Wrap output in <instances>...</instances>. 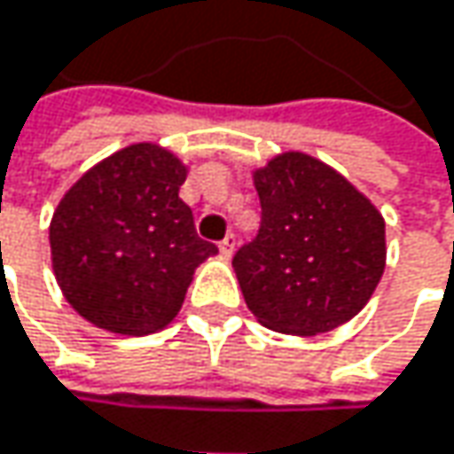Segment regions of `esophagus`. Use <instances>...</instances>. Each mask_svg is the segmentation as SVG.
<instances>
[{"mask_svg": "<svg viewBox=\"0 0 454 454\" xmlns=\"http://www.w3.org/2000/svg\"><path fill=\"white\" fill-rule=\"evenodd\" d=\"M218 249H221V254H223V257H231V254H233V249H236V236H233V233H228L226 239L218 244Z\"/></svg>", "mask_w": 454, "mask_h": 454, "instance_id": "1", "label": "esophagus"}]
</instances>
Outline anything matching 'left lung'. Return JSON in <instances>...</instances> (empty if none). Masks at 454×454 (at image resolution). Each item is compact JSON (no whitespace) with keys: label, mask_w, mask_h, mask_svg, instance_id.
Wrapping results in <instances>:
<instances>
[{"label":"left lung","mask_w":454,"mask_h":454,"mask_svg":"<svg viewBox=\"0 0 454 454\" xmlns=\"http://www.w3.org/2000/svg\"><path fill=\"white\" fill-rule=\"evenodd\" d=\"M252 178L262 221L233 254L247 308L262 325L297 336L357 316L387 265L381 213L305 152L276 154Z\"/></svg>","instance_id":"obj_1"}]
</instances>
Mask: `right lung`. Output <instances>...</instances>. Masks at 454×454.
Returning a JSON list of instances; mask_svg holds the SVG:
<instances>
[{"label": "right lung", "mask_w": 454, "mask_h": 454, "mask_svg": "<svg viewBox=\"0 0 454 454\" xmlns=\"http://www.w3.org/2000/svg\"><path fill=\"white\" fill-rule=\"evenodd\" d=\"M186 165L160 144H131L86 170L59 200L49 247L54 278L78 316L126 336L178 316L194 270L218 247L200 239L178 197Z\"/></svg>", "instance_id": "right-lung-1"}]
</instances>
